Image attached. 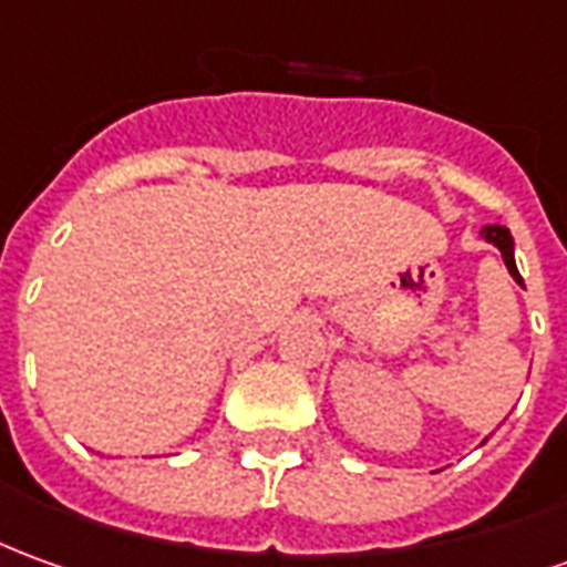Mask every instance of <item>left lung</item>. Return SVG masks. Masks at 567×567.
Listing matches in <instances>:
<instances>
[{
  "label": "left lung",
  "mask_w": 567,
  "mask_h": 567,
  "mask_svg": "<svg viewBox=\"0 0 567 567\" xmlns=\"http://www.w3.org/2000/svg\"><path fill=\"white\" fill-rule=\"evenodd\" d=\"M482 236H485L491 245H497V248H501V255H504V264H506V270H509V276H513L516 282H522V276H518V270H516V257H513V236H509V229L501 227V224H491V227L482 229Z\"/></svg>",
  "instance_id": "left-lung-1"
}]
</instances>
